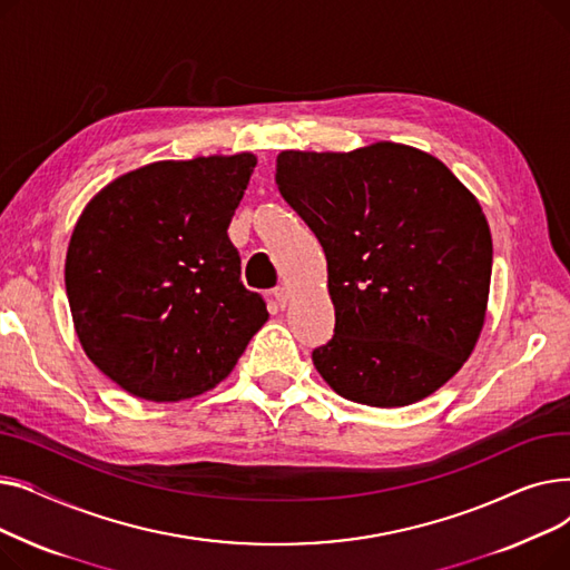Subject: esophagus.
Listing matches in <instances>:
<instances>
[{"instance_id":"obj_1","label":"esophagus","mask_w":570,"mask_h":570,"mask_svg":"<svg viewBox=\"0 0 570 570\" xmlns=\"http://www.w3.org/2000/svg\"><path fill=\"white\" fill-rule=\"evenodd\" d=\"M275 303L284 309L286 305H288V301H291V293H288V288L286 286H279V288H275Z\"/></svg>"}]
</instances>
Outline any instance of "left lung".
Segmentation results:
<instances>
[{
	"label": "left lung",
	"instance_id": "left-lung-1",
	"mask_svg": "<svg viewBox=\"0 0 570 570\" xmlns=\"http://www.w3.org/2000/svg\"><path fill=\"white\" fill-rule=\"evenodd\" d=\"M284 200L327 261L335 335L314 348L344 400L395 409L451 381L485 325L492 235L478 198L402 142L277 157Z\"/></svg>",
	"mask_w": 570,
	"mask_h": 570
}]
</instances>
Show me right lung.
Returning a JSON list of instances; mask_svg holds the SVG:
<instances>
[{"instance_id": "obj_1", "label": "right lung", "mask_w": 570, "mask_h": 570, "mask_svg": "<svg viewBox=\"0 0 570 570\" xmlns=\"http://www.w3.org/2000/svg\"><path fill=\"white\" fill-rule=\"evenodd\" d=\"M256 155L155 161L80 213L65 282L85 355L122 391L183 402L219 385L267 321L228 239Z\"/></svg>"}]
</instances>
